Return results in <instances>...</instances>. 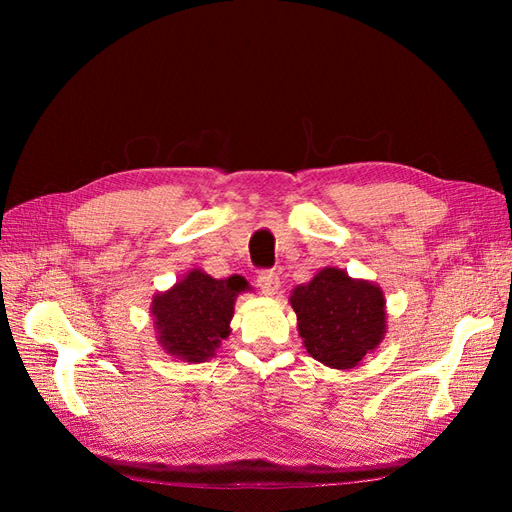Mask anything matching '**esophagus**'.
<instances>
[{
	"label": "esophagus",
	"mask_w": 512,
	"mask_h": 512,
	"mask_svg": "<svg viewBox=\"0 0 512 512\" xmlns=\"http://www.w3.org/2000/svg\"><path fill=\"white\" fill-rule=\"evenodd\" d=\"M258 286L262 292L267 294V297H273V294L280 290V275H277L275 271H262L258 275Z\"/></svg>",
	"instance_id": "obj_1"
}]
</instances>
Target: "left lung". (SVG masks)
<instances>
[{"label":"left lung","mask_w":512,"mask_h":512,"mask_svg":"<svg viewBox=\"0 0 512 512\" xmlns=\"http://www.w3.org/2000/svg\"><path fill=\"white\" fill-rule=\"evenodd\" d=\"M297 329L312 359L331 369H354L386 335V299L378 284L324 267L290 292Z\"/></svg>","instance_id":"1"}]
</instances>
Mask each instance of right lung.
I'll use <instances>...</instances> for the list:
<instances>
[{
	"label": "right lung",
	"mask_w": 512,
	"mask_h": 512,
	"mask_svg": "<svg viewBox=\"0 0 512 512\" xmlns=\"http://www.w3.org/2000/svg\"><path fill=\"white\" fill-rule=\"evenodd\" d=\"M250 290L243 275L215 280L190 269L175 286L153 297L149 312L158 344L185 363H205L230 335V320L241 292Z\"/></svg>",
	"instance_id": "add662e5"
}]
</instances>
